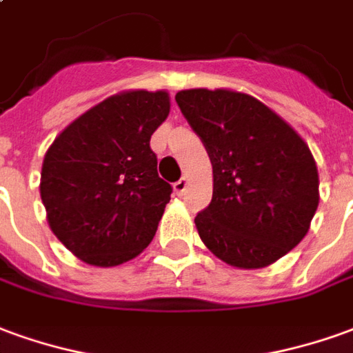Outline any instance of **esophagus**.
I'll list each match as a JSON object with an SVG mask.
<instances>
[{
    "label": "esophagus",
    "mask_w": 353,
    "mask_h": 353,
    "mask_svg": "<svg viewBox=\"0 0 353 353\" xmlns=\"http://www.w3.org/2000/svg\"><path fill=\"white\" fill-rule=\"evenodd\" d=\"M187 187H189V179H187V177H181L179 181L174 183V191H176L177 194H183L185 191H187Z\"/></svg>",
    "instance_id": "obj_1"
}]
</instances>
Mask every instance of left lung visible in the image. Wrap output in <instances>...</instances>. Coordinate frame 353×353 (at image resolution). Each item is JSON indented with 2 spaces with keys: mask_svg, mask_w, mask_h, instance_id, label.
Masks as SVG:
<instances>
[{
  "mask_svg": "<svg viewBox=\"0 0 353 353\" xmlns=\"http://www.w3.org/2000/svg\"><path fill=\"white\" fill-rule=\"evenodd\" d=\"M176 101L212 162V202L194 218L202 243L241 270L277 262L304 239L319 204L310 147L252 95L201 88Z\"/></svg>",
  "mask_w": 353,
  "mask_h": 353,
  "instance_id": "obj_1",
  "label": "left lung"
}]
</instances>
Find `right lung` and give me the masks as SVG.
<instances>
[{
	"label": "right lung",
	"mask_w": 353,
	"mask_h": 353,
	"mask_svg": "<svg viewBox=\"0 0 353 353\" xmlns=\"http://www.w3.org/2000/svg\"><path fill=\"white\" fill-rule=\"evenodd\" d=\"M170 114L166 91H122L66 125L49 147L39 193L51 231L82 262L112 268L157 233L172 185L151 135Z\"/></svg>",
	"instance_id": "obj_1"
}]
</instances>
